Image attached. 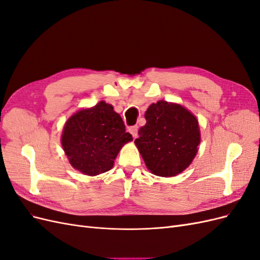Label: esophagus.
Wrapping results in <instances>:
<instances>
[{"label": "esophagus", "mask_w": 260, "mask_h": 260, "mask_svg": "<svg viewBox=\"0 0 260 260\" xmlns=\"http://www.w3.org/2000/svg\"><path fill=\"white\" fill-rule=\"evenodd\" d=\"M138 129H139L138 125H133V127H131L129 129V131H130V133H131L133 138H137V136H138Z\"/></svg>", "instance_id": "1"}]
</instances>
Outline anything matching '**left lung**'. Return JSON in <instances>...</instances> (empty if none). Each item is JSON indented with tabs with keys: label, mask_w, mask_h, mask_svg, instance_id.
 Segmentation results:
<instances>
[{
	"label": "left lung",
	"mask_w": 260,
	"mask_h": 260,
	"mask_svg": "<svg viewBox=\"0 0 260 260\" xmlns=\"http://www.w3.org/2000/svg\"><path fill=\"white\" fill-rule=\"evenodd\" d=\"M145 119L135 143L147 169L159 177L181 174L199 151L201 131L196 117L182 105L158 101L148 106Z\"/></svg>",
	"instance_id": "left-lung-1"
}]
</instances>
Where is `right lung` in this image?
I'll return each mask as SVG.
<instances>
[{
    "label": "right lung",
    "mask_w": 260,
    "mask_h": 260,
    "mask_svg": "<svg viewBox=\"0 0 260 260\" xmlns=\"http://www.w3.org/2000/svg\"><path fill=\"white\" fill-rule=\"evenodd\" d=\"M132 141L119 114L101 101L80 109L66 121L61 145L72 166L86 176L111 170L121 147Z\"/></svg>",
    "instance_id": "right-lung-1"
}]
</instances>
